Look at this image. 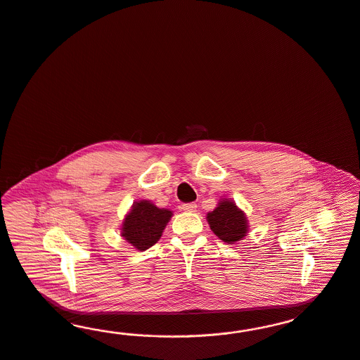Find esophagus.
I'll return each instance as SVG.
<instances>
[{"label": "esophagus", "instance_id": "34e87169", "mask_svg": "<svg viewBox=\"0 0 360 360\" xmlns=\"http://www.w3.org/2000/svg\"><path fill=\"white\" fill-rule=\"evenodd\" d=\"M182 210L185 212H195L197 210V203L195 202H188L182 205Z\"/></svg>", "mask_w": 360, "mask_h": 360}]
</instances>
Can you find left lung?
I'll use <instances>...</instances> for the list:
<instances>
[{
    "mask_svg": "<svg viewBox=\"0 0 360 360\" xmlns=\"http://www.w3.org/2000/svg\"><path fill=\"white\" fill-rule=\"evenodd\" d=\"M207 222L217 237L226 244L240 241L248 233L246 217L229 200L219 202L213 212L207 213Z\"/></svg>",
    "mask_w": 360,
    "mask_h": 360,
    "instance_id": "1",
    "label": "left lung"
}]
</instances>
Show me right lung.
I'll return each mask as SVG.
<instances>
[{
    "label": "right lung",
    "mask_w": 360,
    "mask_h": 360,
    "mask_svg": "<svg viewBox=\"0 0 360 360\" xmlns=\"http://www.w3.org/2000/svg\"><path fill=\"white\" fill-rule=\"evenodd\" d=\"M172 214L150 201L135 202L123 222L122 236L138 250H146L158 243Z\"/></svg>",
    "instance_id": "obj_1"
}]
</instances>
